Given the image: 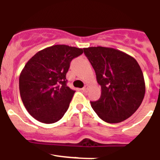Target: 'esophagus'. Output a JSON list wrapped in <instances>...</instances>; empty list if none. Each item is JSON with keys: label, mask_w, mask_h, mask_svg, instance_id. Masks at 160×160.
Listing matches in <instances>:
<instances>
[{"label": "esophagus", "mask_w": 160, "mask_h": 160, "mask_svg": "<svg viewBox=\"0 0 160 160\" xmlns=\"http://www.w3.org/2000/svg\"><path fill=\"white\" fill-rule=\"evenodd\" d=\"M82 90H83L84 92H87L88 90V85H87V84H86V85H84V87L82 88Z\"/></svg>", "instance_id": "obj_1"}]
</instances>
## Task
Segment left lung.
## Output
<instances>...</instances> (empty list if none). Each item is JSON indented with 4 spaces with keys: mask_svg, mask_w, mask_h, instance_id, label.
<instances>
[{
    "mask_svg": "<svg viewBox=\"0 0 160 160\" xmlns=\"http://www.w3.org/2000/svg\"><path fill=\"white\" fill-rule=\"evenodd\" d=\"M101 86V96L91 105L98 116L110 123L122 122L143 101L145 82L139 64L131 56L106 47L83 48Z\"/></svg>",
    "mask_w": 160,
    "mask_h": 160,
    "instance_id": "8db88e82",
    "label": "left lung"
}]
</instances>
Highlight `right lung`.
<instances>
[{
    "mask_svg": "<svg viewBox=\"0 0 160 160\" xmlns=\"http://www.w3.org/2000/svg\"><path fill=\"white\" fill-rule=\"evenodd\" d=\"M82 48L57 44L36 53L23 68L19 78L21 100L28 112L44 123L64 116L76 91L67 86L66 74L72 59Z\"/></svg>",
    "mask_w": 160,
    "mask_h": 160,
    "instance_id": "1",
    "label": "right lung"
}]
</instances>
